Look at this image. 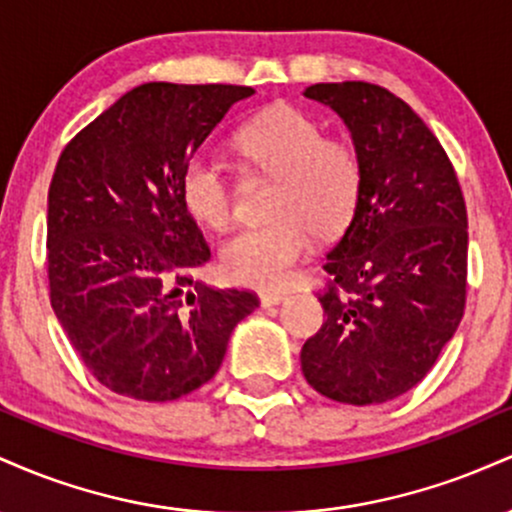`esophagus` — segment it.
<instances>
[{
    "label": "esophagus",
    "mask_w": 512,
    "mask_h": 512,
    "mask_svg": "<svg viewBox=\"0 0 512 512\" xmlns=\"http://www.w3.org/2000/svg\"><path fill=\"white\" fill-rule=\"evenodd\" d=\"M262 308H272V305H279L286 301V293H276V291H264L260 293Z\"/></svg>",
    "instance_id": "obj_1"
}]
</instances>
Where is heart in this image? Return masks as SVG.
<instances>
[{"label":"heart","mask_w":512,"mask_h":512,"mask_svg":"<svg viewBox=\"0 0 512 512\" xmlns=\"http://www.w3.org/2000/svg\"><path fill=\"white\" fill-rule=\"evenodd\" d=\"M240 156L276 180L269 197L272 221L240 231L223 245V272L255 289H279L310 248V236L334 238L354 219L363 190V161L351 142L325 137L313 115L274 105L236 134ZM185 209L204 226L233 221V185L219 158H187L180 173Z\"/></svg>","instance_id":"b5f03b06"}]
</instances>
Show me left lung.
Wrapping results in <instances>:
<instances>
[{"label":"left lung","instance_id":"1","mask_svg":"<svg viewBox=\"0 0 512 512\" xmlns=\"http://www.w3.org/2000/svg\"><path fill=\"white\" fill-rule=\"evenodd\" d=\"M363 161L354 219L327 252V320L303 344V375L344 404H383L426 378L467 303V207L448 154L378 84H315Z\"/></svg>","mask_w":512,"mask_h":512}]
</instances>
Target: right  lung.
Instances as JSON below:
<instances>
[{"mask_svg": "<svg viewBox=\"0 0 512 512\" xmlns=\"http://www.w3.org/2000/svg\"><path fill=\"white\" fill-rule=\"evenodd\" d=\"M233 84L151 81L64 146L48 192L50 303L84 366L122 397L170 402L209 383L260 305L192 269L211 257L180 173L233 103Z\"/></svg>", "mask_w": 512, "mask_h": 512, "instance_id": "right-lung-1", "label": "right lung"}]
</instances>
